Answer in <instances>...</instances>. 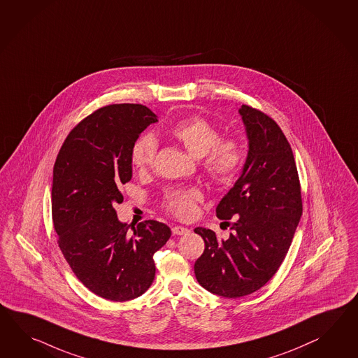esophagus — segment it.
Listing matches in <instances>:
<instances>
[{
	"label": "esophagus",
	"mask_w": 358,
	"mask_h": 358,
	"mask_svg": "<svg viewBox=\"0 0 358 358\" xmlns=\"http://www.w3.org/2000/svg\"><path fill=\"white\" fill-rule=\"evenodd\" d=\"M172 233H173L175 236H183V234L189 233V229H187V227H180V225H177V227H172Z\"/></svg>",
	"instance_id": "obj_1"
}]
</instances>
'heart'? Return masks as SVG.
Wrapping results in <instances>:
<instances>
[{"label": "heart", "mask_w": 358, "mask_h": 358, "mask_svg": "<svg viewBox=\"0 0 358 358\" xmlns=\"http://www.w3.org/2000/svg\"><path fill=\"white\" fill-rule=\"evenodd\" d=\"M169 133L192 157H201L206 173L216 182H230L243 164V148L239 141L220 140L217 128L201 116H190L176 122ZM157 151V141L152 134L141 136L131 148V164L138 171H146L154 164ZM201 198L196 189L173 190L166 196V206L176 216L189 218L195 213V203Z\"/></svg>", "instance_id": "heart-1"}]
</instances>
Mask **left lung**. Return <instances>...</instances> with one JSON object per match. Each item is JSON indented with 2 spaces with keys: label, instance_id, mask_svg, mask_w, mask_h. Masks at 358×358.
<instances>
[{
  "label": "left lung",
  "instance_id": "left-lung-1",
  "mask_svg": "<svg viewBox=\"0 0 358 358\" xmlns=\"http://www.w3.org/2000/svg\"><path fill=\"white\" fill-rule=\"evenodd\" d=\"M248 152L241 176L218 203L216 215L233 218L227 239L206 227L194 231L206 248L194 271L201 287L218 296L250 295L277 273L303 213L291 146L268 115L242 105Z\"/></svg>",
  "mask_w": 358,
  "mask_h": 358
}]
</instances>
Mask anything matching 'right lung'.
I'll use <instances>...</instances> for the list:
<instances>
[{
    "label": "right lung",
    "instance_id": "right-lung-1",
    "mask_svg": "<svg viewBox=\"0 0 358 358\" xmlns=\"http://www.w3.org/2000/svg\"><path fill=\"white\" fill-rule=\"evenodd\" d=\"M157 116L146 106L122 103L96 110L63 142L52 169L54 229L64 259L93 294L127 301L155 278L154 253L171 236L155 220L119 221L120 187L131 178V148Z\"/></svg>",
    "mask_w": 358,
    "mask_h": 358
}]
</instances>
